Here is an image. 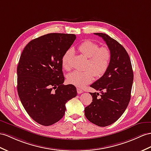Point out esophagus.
Wrapping results in <instances>:
<instances>
[{"instance_id":"esophagus-1","label":"esophagus","mask_w":151,"mask_h":151,"mask_svg":"<svg viewBox=\"0 0 151 151\" xmlns=\"http://www.w3.org/2000/svg\"><path fill=\"white\" fill-rule=\"evenodd\" d=\"M77 92H78V94H82V92H83V90H82V89H80V88H77Z\"/></svg>"}]
</instances>
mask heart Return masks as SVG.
Masks as SVG:
<instances>
[{"label":"heart","mask_w":151,"mask_h":151,"mask_svg":"<svg viewBox=\"0 0 151 151\" xmlns=\"http://www.w3.org/2000/svg\"><path fill=\"white\" fill-rule=\"evenodd\" d=\"M78 51L82 55L88 58L86 65V70L73 71L68 75L67 80L69 83L78 87H83L91 83L94 80V76L99 78L106 71L111 60V53L110 50L107 46H101L96 42L86 40L78 46ZM74 54L72 49H69L65 52L62 58V65L66 71L71 68V60Z\"/></svg>","instance_id":"1"}]
</instances>
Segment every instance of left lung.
Segmentation results:
<instances>
[{"instance_id": "obj_1", "label": "left lung", "mask_w": 151, "mask_h": 151, "mask_svg": "<svg viewBox=\"0 0 151 151\" xmlns=\"http://www.w3.org/2000/svg\"><path fill=\"white\" fill-rule=\"evenodd\" d=\"M94 34L102 37L106 42L111 57L106 73L90 86L101 94L90 92L92 102L84 111L85 115L90 122L105 127L117 121L128 105L133 71L128 53L119 42L106 34Z\"/></svg>"}]
</instances>
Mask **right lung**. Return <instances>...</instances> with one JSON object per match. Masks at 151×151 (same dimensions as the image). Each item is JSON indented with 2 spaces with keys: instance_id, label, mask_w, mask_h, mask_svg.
<instances>
[{
  "instance_id": "1",
  "label": "right lung",
  "mask_w": 151,
  "mask_h": 151,
  "mask_svg": "<svg viewBox=\"0 0 151 151\" xmlns=\"http://www.w3.org/2000/svg\"><path fill=\"white\" fill-rule=\"evenodd\" d=\"M75 40L71 34H45L30 41L22 53L17 67L18 94L27 112L40 124L48 126L60 121L65 103L77 95L73 85L63 84L61 63Z\"/></svg>"
}]
</instances>
